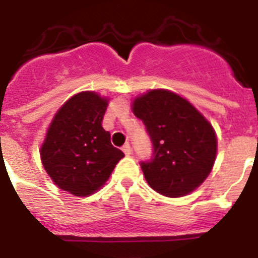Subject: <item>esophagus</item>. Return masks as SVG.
<instances>
[{"instance_id":"obj_1","label":"esophagus","mask_w":258,"mask_h":258,"mask_svg":"<svg viewBox=\"0 0 258 258\" xmlns=\"http://www.w3.org/2000/svg\"><path fill=\"white\" fill-rule=\"evenodd\" d=\"M122 151H124V154L126 155V156H129V155L132 154L131 145H129V143H126V145H124V146H122Z\"/></svg>"}]
</instances>
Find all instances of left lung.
<instances>
[{
  "label": "left lung",
  "mask_w": 258,
  "mask_h": 258,
  "mask_svg": "<svg viewBox=\"0 0 258 258\" xmlns=\"http://www.w3.org/2000/svg\"><path fill=\"white\" fill-rule=\"evenodd\" d=\"M132 109L154 146L151 160L141 163L150 187L168 198L197 190L217 155V137L211 122L187 99L166 89L137 97Z\"/></svg>",
  "instance_id": "obj_1"
}]
</instances>
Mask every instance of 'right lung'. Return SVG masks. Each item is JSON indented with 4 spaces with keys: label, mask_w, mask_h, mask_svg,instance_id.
Wrapping results in <instances>:
<instances>
[{
    "label": "right lung",
    "mask_w": 258,
    "mask_h": 258,
    "mask_svg": "<svg viewBox=\"0 0 258 258\" xmlns=\"http://www.w3.org/2000/svg\"><path fill=\"white\" fill-rule=\"evenodd\" d=\"M108 98L95 92L71 97L52 117L41 146V161L52 182L75 197L103 186L124 152L102 127Z\"/></svg>",
    "instance_id": "1"
}]
</instances>
